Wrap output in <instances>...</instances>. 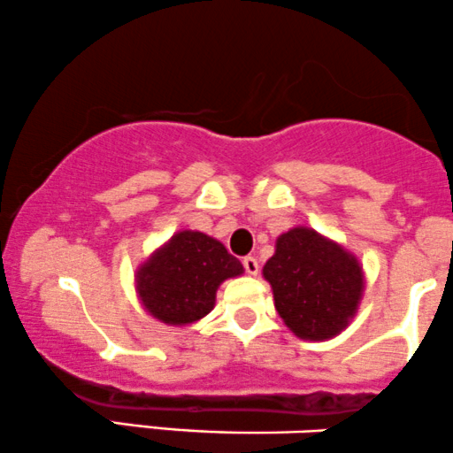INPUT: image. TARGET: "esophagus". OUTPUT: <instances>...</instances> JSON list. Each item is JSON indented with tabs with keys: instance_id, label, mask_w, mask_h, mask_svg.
<instances>
[{
	"instance_id": "obj_1",
	"label": "esophagus",
	"mask_w": 453,
	"mask_h": 453,
	"mask_svg": "<svg viewBox=\"0 0 453 453\" xmlns=\"http://www.w3.org/2000/svg\"><path fill=\"white\" fill-rule=\"evenodd\" d=\"M243 269H246L248 275H257L258 273V260L254 257H246L243 258Z\"/></svg>"
}]
</instances>
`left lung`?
Listing matches in <instances>:
<instances>
[{
    "label": "left lung",
    "mask_w": 453,
    "mask_h": 453,
    "mask_svg": "<svg viewBox=\"0 0 453 453\" xmlns=\"http://www.w3.org/2000/svg\"><path fill=\"white\" fill-rule=\"evenodd\" d=\"M263 278L281 320L307 342H326L345 331L365 292L360 260L310 226L281 233Z\"/></svg>",
    "instance_id": "left-lung-1"
}]
</instances>
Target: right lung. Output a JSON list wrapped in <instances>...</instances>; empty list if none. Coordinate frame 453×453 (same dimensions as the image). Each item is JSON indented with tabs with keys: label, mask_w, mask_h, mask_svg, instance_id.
<instances>
[{
	"label": "right lung",
	"mask_w": 453,
	"mask_h": 453,
	"mask_svg": "<svg viewBox=\"0 0 453 453\" xmlns=\"http://www.w3.org/2000/svg\"><path fill=\"white\" fill-rule=\"evenodd\" d=\"M242 273V263L218 239L186 228L137 267L135 290L154 320L188 326L214 310L218 286Z\"/></svg>",
	"instance_id": "add662e5"
}]
</instances>
